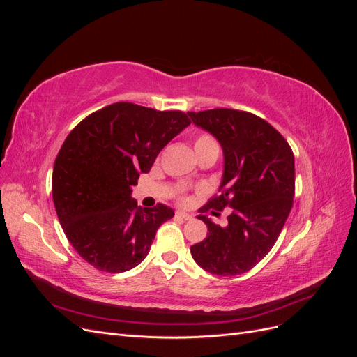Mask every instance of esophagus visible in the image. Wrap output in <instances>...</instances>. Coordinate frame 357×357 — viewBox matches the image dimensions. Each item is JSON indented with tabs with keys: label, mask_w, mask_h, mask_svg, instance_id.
Instances as JSON below:
<instances>
[{
	"label": "esophagus",
	"mask_w": 357,
	"mask_h": 357,
	"mask_svg": "<svg viewBox=\"0 0 357 357\" xmlns=\"http://www.w3.org/2000/svg\"><path fill=\"white\" fill-rule=\"evenodd\" d=\"M176 219H177V220H192V215L188 214V213L177 211V213H176Z\"/></svg>",
	"instance_id": "esophagus-1"
}]
</instances>
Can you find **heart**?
Instances as JSON below:
<instances>
[{
  "mask_svg": "<svg viewBox=\"0 0 357 357\" xmlns=\"http://www.w3.org/2000/svg\"><path fill=\"white\" fill-rule=\"evenodd\" d=\"M207 147H218V144H215L214 138L211 135H208V134H199L195 138V142H193V150H195V152H199V150L207 149ZM180 201L185 202L186 198L181 197Z\"/></svg>",
  "mask_w": 357,
  "mask_h": 357,
  "instance_id": "obj_1",
  "label": "heart"
}]
</instances>
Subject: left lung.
<instances>
[{
	"label": "left lung",
	"instance_id": "left-lung-1",
	"mask_svg": "<svg viewBox=\"0 0 357 357\" xmlns=\"http://www.w3.org/2000/svg\"><path fill=\"white\" fill-rule=\"evenodd\" d=\"M188 114L223 150L220 195L199 211L232 208L225 228L198 215L208 234L190 247L192 257L214 275L244 274L271 250L294 205V152L274 126L252 113L214 109Z\"/></svg>",
	"mask_w": 357,
	"mask_h": 357
}]
</instances>
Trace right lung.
<instances>
[{
    "label": "right lung",
    "mask_w": 357,
    "mask_h": 357,
    "mask_svg": "<svg viewBox=\"0 0 357 357\" xmlns=\"http://www.w3.org/2000/svg\"><path fill=\"white\" fill-rule=\"evenodd\" d=\"M189 125L178 110L116 102L68 134L53 167L52 195L68 241L93 268L123 273L149 255L158 228L174 210L164 204L138 207L132 186Z\"/></svg>",
    "instance_id": "right-lung-1"
}]
</instances>
